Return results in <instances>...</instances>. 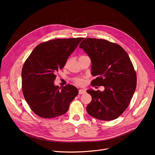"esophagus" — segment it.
Masks as SVG:
<instances>
[{"label": "esophagus", "instance_id": "1", "mask_svg": "<svg viewBox=\"0 0 155 155\" xmlns=\"http://www.w3.org/2000/svg\"><path fill=\"white\" fill-rule=\"evenodd\" d=\"M85 93V91L84 89H79V94H82Z\"/></svg>", "mask_w": 155, "mask_h": 155}]
</instances>
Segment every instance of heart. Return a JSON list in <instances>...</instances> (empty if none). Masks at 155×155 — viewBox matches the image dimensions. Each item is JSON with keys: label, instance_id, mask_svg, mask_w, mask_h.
Returning a JSON list of instances; mask_svg holds the SVG:
<instances>
[{"label": "heart", "instance_id": "1", "mask_svg": "<svg viewBox=\"0 0 155 155\" xmlns=\"http://www.w3.org/2000/svg\"><path fill=\"white\" fill-rule=\"evenodd\" d=\"M74 82L78 85H83L85 83V80L83 78H76L74 79Z\"/></svg>", "mask_w": 155, "mask_h": 155}]
</instances>
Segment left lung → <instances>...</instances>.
Returning <instances> with one entry per match:
<instances>
[{
  "mask_svg": "<svg viewBox=\"0 0 155 155\" xmlns=\"http://www.w3.org/2000/svg\"><path fill=\"white\" fill-rule=\"evenodd\" d=\"M79 48L90 58L91 74L97 77L91 85L105 87L104 91H87L92 96L87 111L98 120H115L127 108L137 87L129 56L120 45L104 39H85Z\"/></svg>",
  "mask_w": 155,
  "mask_h": 155,
  "instance_id": "8db88e82",
  "label": "left lung"
}]
</instances>
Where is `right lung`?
<instances>
[{
    "instance_id": "obj_1",
    "label": "right lung",
    "mask_w": 155,
    "mask_h": 155,
    "mask_svg": "<svg viewBox=\"0 0 155 155\" xmlns=\"http://www.w3.org/2000/svg\"><path fill=\"white\" fill-rule=\"evenodd\" d=\"M83 38L56 39L37 45L22 69V89L31 110L41 118H53L68 111L78 94V88L68 85L61 89L54 85L55 73Z\"/></svg>"
}]
</instances>
